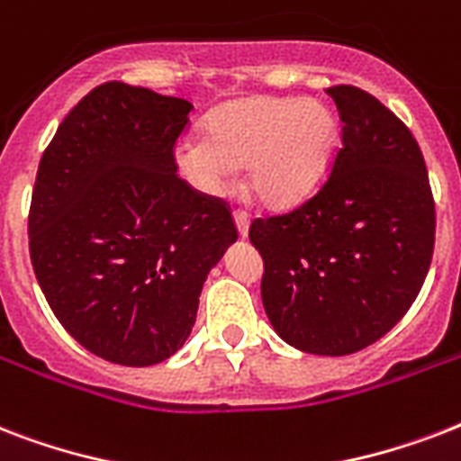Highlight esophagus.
I'll list each match as a JSON object with an SVG mask.
<instances>
[{"instance_id":"1","label":"esophagus","mask_w":461,"mask_h":461,"mask_svg":"<svg viewBox=\"0 0 461 461\" xmlns=\"http://www.w3.org/2000/svg\"><path fill=\"white\" fill-rule=\"evenodd\" d=\"M234 222H237L239 234H241V237H246V234H249V212L241 208L234 210Z\"/></svg>"}]
</instances>
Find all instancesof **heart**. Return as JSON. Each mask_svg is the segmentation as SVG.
Masks as SVG:
<instances>
[{
	"instance_id": "obj_1",
	"label": "heart",
	"mask_w": 461,
	"mask_h": 461,
	"mask_svg": "<svg viewBox=\"0 0 461 461\" xmlns=\"http://www.w3.org/2000/svg\"><path fill=\"white\" fill-rule=\"evenodd\" d=\"M337 146V122L321 103L249 97L210 114L205 133L184 136L174 162L205 195H222L239 165H249L253 194L267 205H292L315 188Z\"/></svg>"
}]
</instances>
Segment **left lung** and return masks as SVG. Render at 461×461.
<instances>
[{
  "label": "left lung",
  "instance_id": "obj_1",
  "mask_svg": "<svg viewBox=\"0 0 461 461\" xmlns=\"http://www.w3.org/2000/svg\"><path fill=\"white\" fill-rule=\"evenodd\" d=\"M342 148L315 194L256 217L260 296L296 349L344 357L402 321L429 275L436 201L421 148L394 112L357 86H332Z\"/></svg>",
  "mask_w": 461,
  "mask_h": 461
}]
</instances>
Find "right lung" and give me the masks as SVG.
I'll list each match as a JSON object with an SVG mask.
<instances>
[{
  "instance_id": "obj_1",
  "label": "right lung",
  "mask_w": 461,
  "mask_h": 461,
  "mask_svg": "<svg viewBox=\"0 0 461 461\" xmlns=\"http://www.w3.org/2000/svg\"><path fill=\"white\" fill-rule=\"evenodd\" d=\"M191 110L181 97L103 83L40 159L32 270L68 335L112 364L153 366L181 349L210 267L237 241L227 201L176 174Z\"/></svg>"
}]
</instances>
